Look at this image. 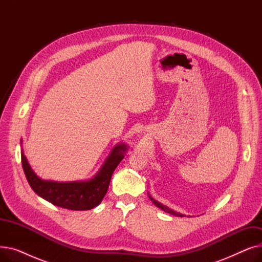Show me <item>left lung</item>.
I'll use <instances>...</instances> for the list:
<instances>
[{"label": "left lung", "instance_id": "left-lung-1", "mask_svg": "<svg viewBox=\"0 0 262 262\" xmlns=\"http://www.w3.org/2000/svg\"><path fill=\"white\" fill-rule=\"evenodd\" d=\"M149 199L153 201V203L157 206V207H159L160 209H162L163 211H166V212H168V213H171V214H173V215H175V216H185L184 214H181V213H178V212H176V211H174V210H172V209H169L167 206H164V205H162V204H160L159 202H157V201H155L154 199H152L149 196Z\"/></svg>", "mask_w": 262, "mask_h": 262}]
</instances>
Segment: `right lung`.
Listing matches in <instances>:
<instances>
[{"label":"right lung","mask_w":262,"mask_h":262,"mask_svg":"<svg viewBox=\"0 0 262 262\" xmlns=\"http://www.w3.org/2000/svg\"><path fill=\"white\" fill-rule=\"evenodd\" d=\"M125 150V144L117 145L100 172L88 182L56 183L42 181L33 172L23 152H21V161L27 182L39 196L61 208L89 210L96 207L104 199L113 173L124 158Z\"/></svg>","instance_id":"add662e5"}]
</instances>
